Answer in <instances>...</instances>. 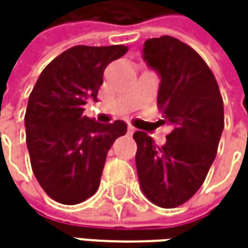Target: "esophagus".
<instances>
[{
	"label": "esophagus",
	"mask_w": 248,
	"mask_h": 248,
	"mask_svg": "<svg viewBox=\"0 0 248 248\" xmlns=\"http://www.w3.org/2000/svg\"><path fill=\"white\" fill-rule=\"evenodd\" d=\"M127 130H129V133H133V132L136 130V127H135V126H132V124H129V126H127Z\"/></svg>",
	"instance_id": "1"
}]
</instances>
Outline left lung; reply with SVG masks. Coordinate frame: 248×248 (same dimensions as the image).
Segmentation results:
<instances>
[{
    "label": "left lung",
    "mask_w": 248,
    "mask_h": 248,
    "mask_svg": "<svg viewBox=\"0 0 248 248\" xmlns=\"http://www.w3.org/2000/svg\"><path fill=\"white\" fill-rule=\"evenodd\" d=\"M143 59L161 76L158 108L172 132L158 146L138 130L136 170L149 201L162 208L186 202L204 184L224 129V103L217 80L188 44L162 35L143 44Z\"/></svg>",
    "instance_id": "8db88e82"
}]
</instances>
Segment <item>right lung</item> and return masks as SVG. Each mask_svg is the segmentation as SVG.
I'll use <instances>...</instances> for the list:
<instances>
[{
  "instance_id": "right-lung-1",
  "label": "right lung",
  "mask_w": 248,
  "mask_h": 248,
  "mask_svg": "<svg viewBox=\"0 0 248 248\" xmlns=\"http://www.w3.org/2000/svg\"><path fill=\"white\" fill-rule=\"evenodd\" d=\"M126 46H75L41 72L25 112L31 168L46 194L75 205L99 185L108 152L126 133V124H103L83 115L87 100L97 102L106 66L126 54Z\"/></svg>"
}]
</instances>
